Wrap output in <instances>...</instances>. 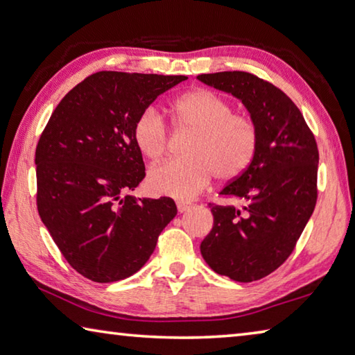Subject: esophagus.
<instances>
[{
  "mask_svg": "<svg viewBox=\"0 0 355 355\" xmlns=\"http://www.w3.org/2000/svg\"><path fill=\"white\" fill-rule=\"evenodd\" d=\"M177 208H178L180 213H186V211H188V209H191V203H188V202H177Z\"/></svg>",
  "mask_w": 355,
  "mask_h": 355,
  "instance_id": "obj_1",
  "label": "esophagus"
}]
</instances>
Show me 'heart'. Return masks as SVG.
<instances>
[{"label": "heart", "instance_id": "1", "mask_svg": "<svg viewBox=\"0 0 355 355\" xmlns=\"http://www.w3.org/2000/svg\"><path fill=\"white\" fill-rule=\"evenodd\" d=\"M172 125L192 131L186 155L150 169L148 189L156 196L188 200L214 175L230 182L249 169L258 148V127L248 114L233 112L227 98L208 89H194L171 105ZM133 141L150 161L159 159L169 146L164 119L153 107L144 110L133 125Z\"/></svg>", "mask_w": 355, "mask_h": 355}]
</instances>
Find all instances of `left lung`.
<instances>
[{"label": "left lung", "mask_w": 355, "mask_h": 355, "mask_svg": "<svg viewBox=\"0 0 355 355\" xmlns=\"http://www.w3.org/2000/svg\"><path fill=\"white\" fill-rule=\"evenodd\" d=\"M197 80L241 100L258 127L249 169L219 194L241 203L214 205L203 260L232 280L266 277L284 263L316 205L318 147L299 107L274 84L248 71L203 73Z\"/></svg>", "instance_id": "1"}]
</instances>
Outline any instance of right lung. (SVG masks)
<instances>
[{"mask_svg":"<svg viewBox=\"0 0 355 355\" xmlns=\"http://www.w3.org/2000/svg\"><path fill=\"white\" fill-rule=\"evenodd\" d=\"M188 76L98 71L53 111L35 148L37 209L53 241L84 277H130L175 218L171 197L128 196L144 177L133 125L161 94Z\"/></svg>","mask_w":355,"mask_h":355,"instance_id":"add662e5","label":"right lung"}]
</instances>
